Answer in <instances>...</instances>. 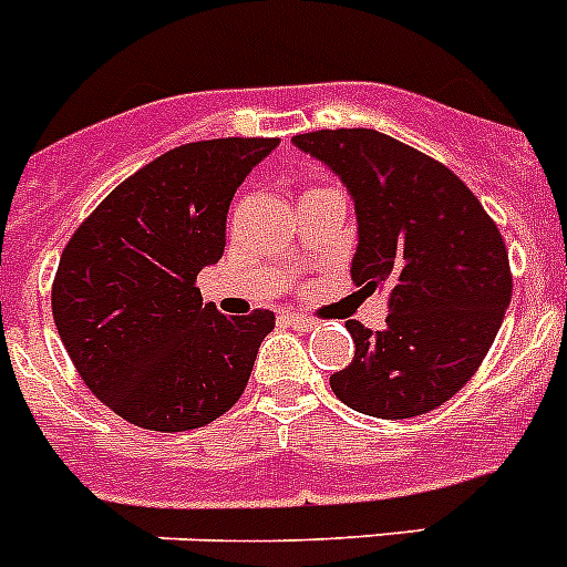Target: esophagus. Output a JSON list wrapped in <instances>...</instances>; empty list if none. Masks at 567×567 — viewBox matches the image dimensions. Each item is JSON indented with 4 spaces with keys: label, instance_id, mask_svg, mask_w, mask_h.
Segmentation results:
<instances>
[{
    "label": "esophagus",
    "instance_id": "obj_1",
    "mask_svg": "<svg viewBox=\"0 0 567 567\" xmlns=\"http://www.w3.org/2000/svg\"><path fill=\"white\" fill-rule=\"evenodd\" d=\"M280 320H284L287 327L298 329V332H309V329H315V320L312 318H303V315L287 312V315H280Z\"/></svg>",
    "mask_w": 567,
    "mask_h": 567
}]
</instances>
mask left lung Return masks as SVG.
Returning a JSON list of instances; mask_svg holds the SVG:
<instances>
[{"label": "left lung", "mask_w": 567, "mask_h": 567, "mask_svg": "<svg viewBox=\"0 0 567 567\" xmlns=\"http://www.w3.org/2000/svg\"><path fill=\"white\" fill-rule=\"evenodd\" d=\"M292 144L327 164L358 213L352 280L389 287L383 332L349 320L352 363L329 378L349 409L405 420L477 372L511 303L508 249L477 195L445 164L378 130H315Z\"/></svg>", "instance_id": "8db88e82"}]
</instances>
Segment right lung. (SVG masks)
<instances>
[{
	"mask_svg": "<svg viewBox=\"0 0 567 567\" xmlns=\"http://www.w3.org/2000/svg\"><path fill=\"white\" fill-rule=\"evenodd\" d=\"M278 138H213L158 155L73 233L53 278V320L84 385L127 423L189 432L247 389L269 309L227 318L195 278L218 264L227 213Z\"/></svg>",
	"mask_w": 567,
	"mask_h": 567,
	"instance_id": "add662e5",
	"label": "right lung"
}]
</instances>
